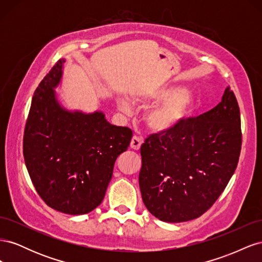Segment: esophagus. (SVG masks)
<instances>
[{
  "mask_svg": "<svg viewBox=\"0 0 262 262\" xmlns=\"http://www.w3.org/2000/svg\"><path fill=\"white\" fill-rule=\"evenodd\" d=\"M142 143H143V139H142L141 137L134 136V137L131 139L130 146H131V148H133V149H140Z\"/></svg>",
  "mask_w": 262,
  "mask_h": 262,
  "instance_id": "obj_1",
  "label": "esophagus"
}]
</instances>
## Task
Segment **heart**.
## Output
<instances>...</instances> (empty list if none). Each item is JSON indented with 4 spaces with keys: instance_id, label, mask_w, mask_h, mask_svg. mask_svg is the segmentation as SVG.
<instances>
[{
    "instance_id": "1",
    "label": "heart",
    "mask_w": 262,
    "mask_h": 262,
    "mask_svg": "<svg viewBox=\"0 0 262 262\" xmlns=\"http://www.w3.org/2000/svg\"><path fill=\"white\" fill-rule=\"evenodd\" d=\"M139 101L143 104H158L148 109L145 114L146 125L156 133L175 131L191 115L194 107L191 95L186 91L181 92L177 87L155 90L140 98ZM117 106L125 115L132 113L130 102L124 98H119Z\"/></svg>"
}]
</instances>
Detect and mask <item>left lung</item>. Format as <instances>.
I'll return each mask as SVG.
<instances>
[{
  "instance_id": "left-lung-1",
  "label": "left lung",
  "mask_w": 262,
  "mask_h": 262,
  "mask_svg": "<svg viewBox=\"0 0 262 262\" xmlns=\"http://www.w3.org/2000/svg\"><path fill=\"white\" fill-rule=\"evenodd\" d=\"M241 149L239 107L228 86L217 106L142 144L139 184L146 209L169 223L201 216L224 191Z\"/></svg>"
}]
</instances>
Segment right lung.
Returning a JSON list of instances; mask_svg holds the SVG:
<instances>
[{"instance_id":"add662e5","label":"right lung","mask_w":262,"mask_h":262,"mask_svg":"<svg viewBox=\"0 0 262 262\" xmlns=\"http://www.w3.org/2000/svg\"><path fill=\"white\" fill-rule=\"evenodd\" d=\"M66 60L60 59L38 85L24 132L23 153L38 194L59 212L86 214L104 200L117 157L132 131L109 123L101 112L63 108L54 89Z\"/></svg>"}]
</instances>
